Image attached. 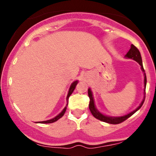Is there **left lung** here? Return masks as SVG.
Wrapping results in <instances>:
<instances>
[{"mask_svg": "<svg viewBox=\"0 0 156 156\" xmlns=\"http://www.w3.org/2000/svg\"><path fill=\"white\" fill-rule=\"evenodd\" d=\"M125 57H127V58H132V59L135 60L136 62H137L138 63L140 64L141 69H142L143 72L144 73V67H143L142 60H141V53H140V52H139V50H138V48L136 47V46H134L133 44H131V46H130V49L129 50V51L127 53V54L125 55ZM146 84H147V77H146V74L144 73V93H145ZM88 94H89V100H90V101H89V110H90L91 113L92 114V115L94 116V117H95L96 119H99V120H101V121L105 122L110 123V124H119V123L122 122L126 120L128 118H129L130 116L133 115L134 113L136 112L137 111L139 110V109L140 108L141 106H142L143 103H144V100H143L142 102H141L140 105H139V106L138 107V108L136 109V110H134L133 112H130V114H128L127 115L122 116V117H107V116H105V115H103V114H102L101 113H100L96 109L95 106H94V99H93L92 94V92H91L90 89H88Z\"/></svg>", "mask_w": 156, "mask_h": 156, "instance_id": "1", "label": "left lung"}]
</instances>
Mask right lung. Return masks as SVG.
<instances>
[{"mask_svg": "<svg viewBox=\"0 0 156 156\" xmlns=\"http://www.w3.org/2000/svg\"><path fill=\"white\" fill-rule=\"evenodd\" d=\"M77 83H78V80H76V81H74L72 84H71L70 88H69V92H68V94H67V105H66V106H65V108H64V110L62 111V112H61L60 114H58V116H56V117H55L53 118V119H49V120H47V121L39 122H40V123H52V122H55V121H57V120H58V119H59L60 118H62V117H63L64 114V113H65V112H66V109H67V105H68V100H69V96H70L71 94H72V93L73 92V91H74L75 88H76Z\"/></svg>", "mask_w": 156, "mask_h": 156, "instance_id": "obj_1", "label": "right lung"}]
</instances>
